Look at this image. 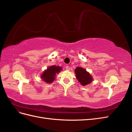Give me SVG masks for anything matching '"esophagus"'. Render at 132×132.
Masks as SVG:
<instances>
[{
  "instance_id": "34e87169",
  "label": "esophagus",
  "mask_w": 132,
  "mask_h": 132,
  "mask_svg": "<svg viewBox=\"0 0 132 132\" xmlns=\"http://www.w3.org/2000/svg\"><path fill=\"white\" fill-rule=\"evenodd\" d=\"M66 70H70L71 68H70V66H67L66 67Z\"/></svg>"
}]
</instances>
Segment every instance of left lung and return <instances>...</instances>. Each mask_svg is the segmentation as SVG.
<instances>
[{
    "mask_svg": "<svg viewBox=\"0 0 132 132\" xmlns=\"http://www.w3.org/2000/svg\"><path fill=\"white\" fill-rule=\"evenodd\" d=\"M75 71L76 78L83 86H86L92 82L93 80L92 77L85 69L77 67Z\"/></svg>",
    "mask_w": 132,
    "mask_h": 132,
    "instance_id": "left-lung-1",
    "label": "left lung"
}]
</instances>
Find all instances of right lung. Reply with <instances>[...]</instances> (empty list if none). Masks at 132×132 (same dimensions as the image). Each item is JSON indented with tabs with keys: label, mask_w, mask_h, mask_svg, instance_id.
I'll return each instance as SVG.
<instances>
[{
	"label": "right lung",
	"mask_w": 132,
	"mask_h": 132,
	"mask_svg": "<svg viewBox=\"0 0 132 132\" xmlns=\"http://www.w3.org/2000/svg\"><path fill=\"white\" fill-rule=\"evenodd\" d=\"M62 68L60 66H56L55 65L52 66L48 67L47 70L43 72L41 77L45 82L51 83L55 79V75L60 72Z\"/></svg>",
	"instance_id": "add662e5"
}]
</instances>
